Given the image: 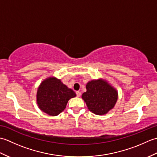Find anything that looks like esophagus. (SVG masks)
I'll return each instance as SVG.
<instances>
[{"mask_svg":"<svg viewBox=\"0 0 157 157\" xmlns=\"http://www.w3.org/2000/svg\"><path fill=\"white\" fill-rule=\"evenodd\" d=\"M76 95H77V96H78V97H80L81 92H79V91H77V92H76Z\"/></svg>","mask_w":157,"mask_h":157,"instance_id":"34e87169","label":"esophagus"}]
</instances>
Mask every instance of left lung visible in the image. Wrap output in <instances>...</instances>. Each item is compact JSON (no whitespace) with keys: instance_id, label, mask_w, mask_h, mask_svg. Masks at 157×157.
Instances as JSON below:
<instances>
[{"instance_id":"left-lung-1","label":"left lung","mask_w":157,"mask_h":157,"mask_svg":"<svg viewBox=\"0 0 157 157\" xmlns=\"http://www.w3.org/2000/svg\"><path fill=\"white\" fill-rule=\"evenodd\" d=\"M82 98L90 111L102 115L114 107L118 99V92L105 79H94L86 84V92L83 93Z\"/></svg>"}]
</instances>
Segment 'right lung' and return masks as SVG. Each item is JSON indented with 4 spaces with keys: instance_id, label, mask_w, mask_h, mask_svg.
Instances as JSON below:
<instances>
[{
    "instance_id": "add662e5",
    "label": "right lung",
    "mask_w": 157,
    "mask_h": 157,
    "mask_svg": "<svg viewBox=\"0 0 157 157\" xmlns=\"http://www.w3.org/2000/svg\"><path fill=\"white\" fill-rule=\"evenodd\" d=\"M75 96L73 90L60 79L50 77L39 86L36 99L41 111L49 115L56 116L64 111L69 100Z\"/></svg>"
}]
</instances>
